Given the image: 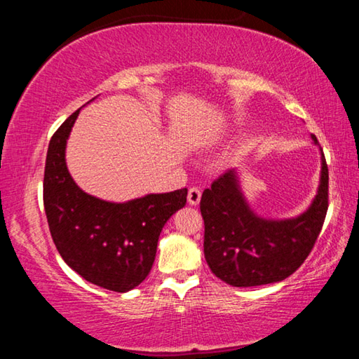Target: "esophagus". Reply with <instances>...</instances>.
<instances>
[{
	"label": "esophagus",
	"instance_id": "obj_1",
	"mask_svg": "<svg viewBox=\"0 0 359 359\" xmlns=\"http://www.w3.org/2000/svg\"><path fill=\"white\" fill-rule=\"evenodd\" d=\"M188 203L191 205H198L199 201H201V190H199L198 187H191L190 190H188Z\"/></svg>",
	"mask_w": 359,
	"mask_h": 359
}]
</instances>
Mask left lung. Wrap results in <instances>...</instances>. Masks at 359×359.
Instances as JSON below:
<instances>
[{"label": "left lung", "mask_w": 359, "mask_h": 359, "mask_svg": "<svg viewBox=\"0 0 359 359\" xmlns=\"http://www.w3.org/2000/svg\"><path fill=\"white\" fill-rule=\"evenodd\" d=\"M313 144L318 145L312 135ZM321 151L318 191L304 214L267 220L250 209L234 168L205 188L199 208L204 218V257L210 271L233 287L285 280L312 252L327 210V165Z\"/></svg>", "instance_id": "8db88e82"}]
</instances>
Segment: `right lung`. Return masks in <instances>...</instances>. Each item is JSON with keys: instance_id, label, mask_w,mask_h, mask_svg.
Listing matches in <instances>:
<instances>
[{"instance_id": "1", "label": "right lung", "mask_w": 359, "mask_h": 359, "mask_svg": "<svg viewBox=\"0 0 359 359\" xmlns=\"http://www.w3.org/2000/svg\"><path fill=\"white\" fill-rule=\"evenodd\" d=\"M77 111L52 136L44 171L48 229L65 263L85 280L126 293L154 266L163 226L187 203V188L111 203L85 193L66 168V141Z\"/></svg>"}]
</instances>
